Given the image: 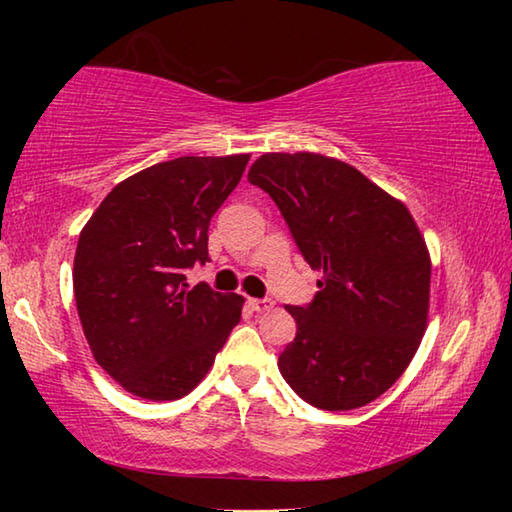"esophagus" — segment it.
I'll list each match as a JSON object with an SVG mask.
<instances>
[{"label": "esophagus", "mask_w": 512, "mask_h": 512, "mask_svg": "<svg viewBox=\"0 0 512 512\" xmlns=\"http://www.w3.org/2000/svg\"><path fill=\"white\" fill-rule=\"evenodd\" d=\"M248 305H250V309H253V311H259V314H262V311H268V309L273 307V300H268V298H264V300L250 298Z\"/></svg>", "instance_id": "obj_1"}]
</instances>
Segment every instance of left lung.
<instances>
[{
  "label": "left lung",
  "mask_w": 512,
  "mask_h": 512,
  "mask_svg": "<svg viewBox=\"0 0 512 512\" xmlns=\"http://www.w3.org/2000/svg\"><path fill=\"white\" fill-rule=\"evenodd\" d=\"M287 221L302 257L323 273L298 332L277 359L302 400L350 411L386 393L420 348L431 257L402 201L348 162L320 153H264L248 171Z\"/></svg>",
  "instance_id": "obj_1"
}]
</instances>
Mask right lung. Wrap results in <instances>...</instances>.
<instances>
[{
  "instance_id": "1",
  "label": "right lung",
  "mask_w": 512,
  "mask_h": 512,
  "mask_svg": "<svg viewBox=\"0 0 512 512\" xmlns=\"http://www.w3.org/2000/svg\"><path fill=\"white\" fill-rule=\"evenodd\" d=\"M248 153L158 162L121 180L81 230L76 309L99 366L142 400H180L201 384L244 298L189 287L207 230L239 185Z\"/></svg>"
}]
</instances>
